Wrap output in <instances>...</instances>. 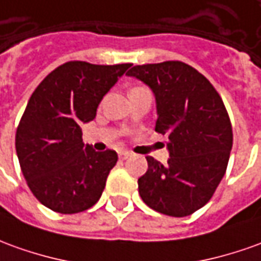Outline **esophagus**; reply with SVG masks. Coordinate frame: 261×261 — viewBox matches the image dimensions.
I'll use <instances>...</instances> for the list:
<instances>
[{
  "mask_svg": "<svg viewBox=\"0 0 261 261\" xmlns=\"http://www.w3.org/2000/svg\"><path fill=\"white\" fill-rule=\"evenodd\" d=\"M130 155L131 154L127 151V149H121V151L118 152V158H120V160H127Z\"/></svg>",
  "mask_w": 261,
  "mask_h": 261,
  "instance_id": "34e87169",
  "label": "esophagus"
}]
</instances>
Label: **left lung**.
I'll return each mask as SVG.
<instances>
[{
	"label": "left lung",
	"mask_w": 261,
	"mask_h": 261,
	"mask_svg": "<svg viewBox=\"0 0 261 261\" xmlns=\"http://www.w3.org/2000/svg\"><path fill=\"white\" fill-rule=\"evenodd\" d=\"M127 74L154 93L155 131L168 140L165 165L145 156L140 196L156 212L188 216L206 205L226 172L233 133L225 105L211 82L184 62L138 65Z\"/></svg>",
	"instance_id": "1"
}]
</instances>
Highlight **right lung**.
Here are the masks:
<instances>
[{"label":"right lung","instance_id":"1","mask_svg":"<svg viewBox=\"0 0 261 261\" xmlns=\"http://www.w3.org/2000/svg\"><path fill=\"white\" fill-rule=\"evenodd\" d=\"M130 66L67 62L32 93L16 128L15 148L23 178L42 205L67 215L100 199L117 152L85 145L80 125L94 120L105 94Z\"/></svg>","mask_w":261,"mask_h":261}]
</instances>
